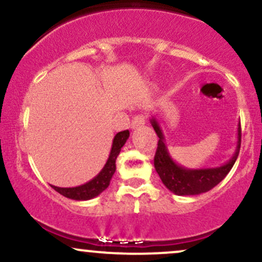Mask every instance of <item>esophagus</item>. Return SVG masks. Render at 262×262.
Here are the masks:
<instances>
[{"label": "esophagus", "mask_w": 262, "mask_h": 262, "mask_svg": "<svg viewBox=\"0 0 262 262\" xmlns=\"http://www.w3.org/2000/svg\"><path fill=\"white\" fill-rule=\"evenodd\" d=\"M146 123V119H145V116H143V114H138V116H135L133 118V121H132V128L133 129H138L140 127H144Z\"/></svg>", "instance_id": "obj_1"}]
</instances>
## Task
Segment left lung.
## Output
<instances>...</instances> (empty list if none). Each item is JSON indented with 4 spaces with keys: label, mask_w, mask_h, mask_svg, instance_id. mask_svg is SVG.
I'll use <instances>...</instances> for the list:
<instances>
[{
    "label": "left lung",
    "mask_w": 262,
    "mask_h": 262,
    "mask_svg": "<svg viewBox=\"0 0 262 262\" xmlns=\"http://www.w3.org/2000/svg\"><path fill=\"white\" fill-rule=\"evenodd\" d=\"M150 123L159 137L158 149H156L154 158L155 170L166 188L177 196H194V194H201L209 191L229 173L233 165L235 164L237 155H239L240 143H242L240 123L237 127L235 152L231 156L230 160L225 162L224 165L218 167H209V169H186L173 161L165 143L160 123L155 117H151Z\"/></svg>",
    "instance_id": "obj_1"
}]
</instances>
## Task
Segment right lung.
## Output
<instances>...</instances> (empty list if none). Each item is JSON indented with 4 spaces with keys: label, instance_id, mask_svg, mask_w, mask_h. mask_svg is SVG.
<instances>
[{
    "label": "right lung",
    "instance_id": "obj_1",
    "mask_svg": "<svg viewBox=\"0 0 262 262\" xmlns=\"http://www.w3.org/2000/svg\"><path fill=\"white\" fill-rule=\"evenodd\" d=\"M128 138L129 130L119 132V133L114 135L112 149H111L106 165L100 171V173L96 177H93L91 181L83 183L81 186H76V187H58V186L53 185L52 187L64 197H68L70 200L75 201H87L97 197L98 194L102 193L110 186L111 179H112L114 172H116L117 156L119 155L121 149L123 148V145H124Z\"/></svg>",
    "mask_w": 262,
    "mask_h": 262
}]
</instances>
